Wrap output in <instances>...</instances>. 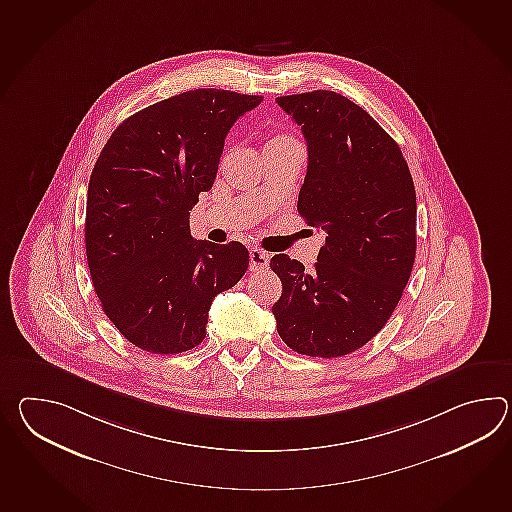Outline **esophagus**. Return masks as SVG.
I'll return each mask as SVG.
<instances>
[{
	"mask_svg": "<svg viewBox=\"0 0 512 512\" xmlns=\"http://www.w3.org/2000/svg\"><path fill=\"white\" fill-rule=\"evenodd\" d=\"M270 266V253L268 251L253 248L250 250V270L251 272H262L268 270Z\"/></svg>",
	"mask_w": 512,
	"mask_h": 512,
	"instance_id": "esophagus-1",
	"label": "esophagus"
}]
</instances>
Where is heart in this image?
I'll return each mask as SVG.
<instances>
[{"instance_id":"b5f03b06","label":"heart","mask_w":512,"mask_h":512,"mask_svg":"<svg viewBox=\"0 0 512 512\" xmlns=\"http://www.w3.org/2000/svg\"><path fill=\"white\" fill-rule=\"evenodd\" d=\"M284 143H296V141H294L292 137L283 136V134H281V136H273L272 139L268 141V145H284Z\"/></svg>"}]
</instances>
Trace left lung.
<instances>
[{"label": "left lung", "instance_id": "obj_1", "mask_svg": "<svg viewBox=\"0 0 512 512\" xmlns=\"http://www.w3.org/2000/svg\"><path fill=\"white\" fill-rule=\"evenodd\" d=\"M307 139L297 211L325 231L312 270L286 253L270 268L283 283L277 332L299 354L338 358L364 347L391 318L417 248V196L395 139L336 91L277 97Z\"/></svg>", "mask_w": 512, "mask_h": 512}]
</instances>
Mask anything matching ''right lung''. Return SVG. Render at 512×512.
I'll use <instances>...</instances> for the list:
<instances>
[{
    "label": "right lung",
    "instance_id": "obj_1",
    "mask_svg": "<svg viewBox=\"0 0 512 512\" xmlns=\"http://www.w3.org/2000/svg\"><path fill=\"white\" fill-rule=\"evenodd\" d=\"M261 103L183 91L117 126L93 167L84 226L93 288L117 330L147 353L200 345L213 299L248 270L246 246L193 239L189 215L213 187L229 128Z\"/></svg>",
    "mask_w": 512,
    "mask_h": 512
}]
</instances>
